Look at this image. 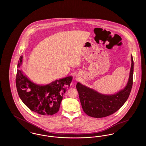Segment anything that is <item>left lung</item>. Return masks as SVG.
<instances>
[{
  "mask_svg": "<svg viewBox=\"0 0 146 146\" xmlns=\"http://www.w3.org/2000/svg\"><path fill=\"white\" fill-rule=\"evenodd\" d=\"M131 67L127 85L122 90L113 95H104L79 83L76 88L84 111L89 116L103 118L118 111L130 95L133 84V61L131 56Z\"/></svg>",
  "mask_w": 146,
  "mask_h": 146,
  "instance_id": "8db88e82",
  "label": "left lung"
}]
</instances>
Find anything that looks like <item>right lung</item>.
<instances>
[{"instance_id":"add662e5","label":"right lung","mask_w":146,"mask_h":146,"mask_svg":"<svg viewBox=\"0 0 146 146\" xmlns=\"http://www.w3.org/2000/svg\"><path fill=\"white\" fill-rule=\"evenodd\" d=\"M22 62L21 56L18 68ZM72 80V77L68 76L40 86L31 82L19 69L16 76V88L22 102L31 111L43 115H52L59 111L63 94L70 87Z\"/></svg>"}]
</instances>
